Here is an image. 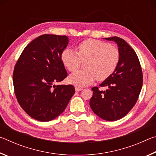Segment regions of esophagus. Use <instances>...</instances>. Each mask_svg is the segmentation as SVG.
I'll list each match as a JSON object with an SVG mask.
<instances>
[{"label":"esophagus","mask_w":156,"mask_h":156,"mask_svg":"<svg viewBox=\"0 0 156 156\" xmlns=\"http://www.w3.org/2000/svg\"><path fill=\"white\" fill-rule=\"evenodd\" d=\"M75 90H76V91H79L83 90V89L80 88V87H75Z\"/></svg>","instance_id":"esophagus-1"}]
</instances>
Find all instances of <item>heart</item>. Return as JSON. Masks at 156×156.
Wrapping results in <instances>:
<instances>
[{
    "label": "heart",
    "mask_w": 156,
    "mask_h": 156,
    "mask_svg": "<svg viewBox=\"0 0 156 156\" xmlns=\"http://www.w3.org/2000/svg\"><path fill=\"white\" fill-rule=\"evenodd\" d=\"M78 53L72 49L63 51L61 60L70 72H75L82 61L86 70L78 71L69 77V81L77 87L91 84L95 78L102 81L114 72L120 60V53L115 47L95 39H87L78 44Z\"/></svg>",
    "instance_id": "obj_1"
}]
</instances>
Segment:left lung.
Masks as SVG:
<instances>
[{
  "label": "left lung",
  "mask_w": 156,
  "mask_h": 156,
  "mask_svg": "<svg viewBox=\"0 0 156 156\" xmlns=\"http://www.w3.org/2000/svg\"><path fill=\"white\" fill-rule=\"evenodd\" d=\"M117 44L120 60L117 67L100 87L91 89L93 96L89 105L95 114L107 121L120 119L136 103L142 87V72L138 58L131 46L119 37L105 38Z\"/></svg>",
  "instance_id": "8db88e82"
}]
</instances>
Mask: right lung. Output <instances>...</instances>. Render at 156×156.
Instances as JSON below:
<instances>
[{"mask_svg": "<svg viewBox=\"0 0 156 156\" xmlns=\"http://www.w3.org/2000/svg\"><path fill=\"white\" fill-rule=\"evenodd\" d=\"M68 44L66 36L41 35L26 46L15 66L13 82L18 103L37 120L57 118L75 93L72 84H54L67 76L61 56Z\"/></svg>", "mask_w": 156, "mask_h": 156, "instance_id": "right-lung-1", "label": "right lung"}]
</instances>
